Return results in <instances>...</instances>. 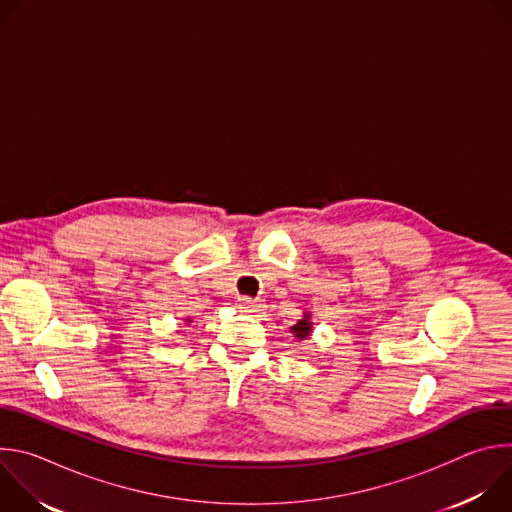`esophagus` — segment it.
Instances as JSON below:
<instances>
[{
  "label": "esophagus",
  "mask_w": 512,
  "mask_h": 512,
  "mask_svg": "<svg viewBox=\"0 0 512 512\" xmlns=\"http://www.w3.org/2000/svg\"><path fill=\"white\" fill-rule=\"evenodd\" d=\"M239 308H241L243 312H259V310H261V304H259L257 300H253V298H241V300H239Z\"/></svg>",
  "instance_id": "1"
}]
</instances>
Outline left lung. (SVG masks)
Instances as JSON below:
<instances>
[{
  "instance_id": "1",
  "label": "left lung",
  "mask_w": 512,
  "mask_h": 512,
  "mask_svg": "<svg viewBox=\"0 0 512 512\" xmlns=\"http://www.w3.org/2000/svg\"><path fill=\"white\" fill-rule=\"evenodd\" d=\"M310 330H312V324H310L308 316L304 320H300L296 326H291V332H294L296 338H300V340H304L310 334Z\"/></svg>"
}]
</instances>
